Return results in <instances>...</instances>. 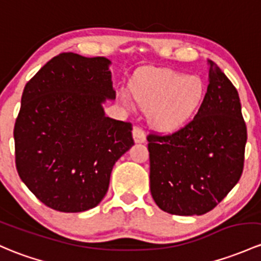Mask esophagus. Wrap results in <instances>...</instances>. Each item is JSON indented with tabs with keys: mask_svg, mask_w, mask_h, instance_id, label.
<instances>
[{
	"mask_svg": "<svg viewBox=\"0 0 261 261\" xmlns=\"http://www.w3.org/2000/svg\"><path fill=\"white\" fill-rule=\"evenodd\" d=\"M133 136L135 142H145V140H146V135H145V131L141 126H135L134 127Z\"/></svg>",
	"mask_w": 261,
	"mask_h": 261,
	"instance_id": "obj_1",
	"label": "esophagus"
}]
</instances>
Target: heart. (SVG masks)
Masks as SVG:
<instances>
[{"instance_id":"heart-1","label":"heart","mask_w":261,"mask_h":261,"mask_svg":"<svg viewBox=\"0 0 261 261\" xmlns=\"http://www.w3.org/2000/svg\"><path fill=\"white\" fill-rule=\"evenodd\" d=\"M133 94L145 108H153L152 121L163 130H174L184 125L196 111L204 98V84L196 76H185L171 70H152L134 80ZM125 105L131 97L121 94Z\"/></svg>"}]
</instances>
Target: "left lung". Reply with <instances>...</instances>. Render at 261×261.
<instances>
[{
	"label": "left lung",
	"instance_id": "1",
	"mask_svg": "<svg viewBox=\"0 0 261 261\" xmlns=\"http://www.w3.org/2000/svg\"><path fill=\"white\" fill-rule=\"evenodd\" d=\"M209 77L191 121L172 134L147 135L151 195L172 215L209 213L243 174L248 134L239 94L213 61Z\"/></svg>",
	"mask_w": 261,
	"mask_h": 261
}]
</instances>
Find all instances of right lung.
<instances>
[{"label": "right lung", "mask_w": 261, "mask_h": 261, "mask_svg": "<svg viewBox=\"0 0 261 261\" xmlns=\"http://www.w3.org/2000/svg\"><path fill=\"white\" fill-rule=\"evenodd\" d=\"M110 61L64 52L26 84L15 122L16 169L41 202L61 213L92 209L115 163L133 146V125L105 116L115 98Z\"/></svg>", "instance_id": "1"}]
</instances>
